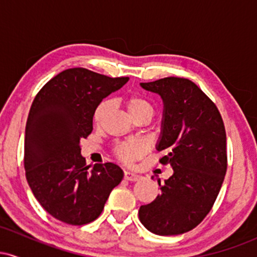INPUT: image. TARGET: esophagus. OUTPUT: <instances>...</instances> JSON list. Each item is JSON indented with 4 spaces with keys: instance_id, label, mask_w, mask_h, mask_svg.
Here are the masks:
<instances>
[{
    "instance_id": "obj_1",
    "label": "esophagus",
    "mask_w": 257,
    "mask_h": 257,
    "mask_svg": "<svg viewBox=\"0 0 257 257\" xmlns=\"http://www.w3.org/2000/svg\"><path fill=\"white\" fill-rule=\"evenodd\" d=\"M124 179L128 180V181H138L140 179V175L132 172H124Z\"/></svg>"
}]
</instances>
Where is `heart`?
<instances>
[{
    "label": "heart",
    "instance_id": "b5f03b06",
    "mask_svg": "<svg viewBox=\"0 0 257 257\" xmlns=\"http://www.w3.org/2000/svg\"><path fill=\"white\" fill-rule=\"evenodd\" d=\"M124 102L126 106V110H128L131 116L134 119L144 116L151 118L153 116L155 108H153L152 102L150 101L146 96L134 94V95L128 96ZM111 107V101H108V100H104V101H101L98 106H96L93 114L94 123H95L96 125L101 124L102 120L105 119V117L107 116V113L110 112ZM144 152H145V145H144L141 141L138 140L124 141V143H120L114 147V153H116L117 158L125 162V163H132V162L137 161L138 158H140L141 156L144 155Z\"/></svg>",
    "mask_w": 257,
    "mask_h": 257
}]
</instances>
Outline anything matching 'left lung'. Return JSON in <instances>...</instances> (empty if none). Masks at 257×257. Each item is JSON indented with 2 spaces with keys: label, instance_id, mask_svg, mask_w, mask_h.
Segmentation results:
<instances>
[{
  "label": "left lung",
  "instance_id": "left-lung-1",
  "mask_svg": "<svg viewBox=\"0 0 257 257\" xmlns=\"http://www.w3.org/2000/svg\"><path fill=\"white\" fill-rule=\"evenodd\" d=\"M163 100L157 151L173 175L152 203L141 205L139 219L150 232L176 235L198 226L213 208L227 170L226 132L215 104L187 78L166 77L140 83Z\"/></svg>",
  "mask_w": 257,
  "mask_h": 257
}]
</instances>
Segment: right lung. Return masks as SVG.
<instances>
[{
	"instance_id": "1",
	"label": "right lung",
	"mask_w": 257,
	"mask_h": 257,
	"mask_svg": "<svg viewBox=\"0 0 257 257\" xmlns=\"http://www.w3.org/2000/svg\"><path fill=\"white\" fill-rule=\"evenodd\" d=\"M128 79L67 69L47 82L32 102L25 128L26 180L55 219L75 226L91 222L122 181L123 170L113 163L95 164L90 170L79 141L93 131L96 106Z\"/></svg>"
}]
</instances>
